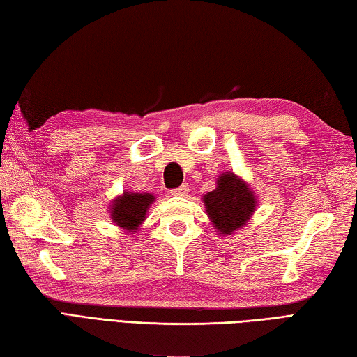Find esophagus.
Here are the masks:
<instances>
[{"label":"esophagus","mask_w":357,"mask_h":357,"mask_svg":"<svg viewBox=\"0 0 357 357\" xmlns=\"http://www.w3.org/2000/svg\"><path fill=\"white\" fill-rule=\"evenodd\" d=\"M190 192V186L183 183L182 186H178L177 190H172V196H188Z\"/></svg>","instance_id":"esophagus-1"}]
</instances>
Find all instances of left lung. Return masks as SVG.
I'll return each mask as SVG.
<instances>
[{"label": "left lung", "mask_w": 357, "mask_h": 357, "mask_svg": "<svg viewBox=\"0 0 357 357\" xmlns=\"http://www.w3.org/2000/svg\"><path fill=\"white\" fill-rule=\"evenodd\" d=\"M208 220L220 235H232L245 227L257 208V195L234 171L220 174L216 188L202 196Z\"/></svg>", "instance_id": "8db88e82"}]
</instances>
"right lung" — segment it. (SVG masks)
Wrapping results in <instances>:
<instances>
[{"label":"right lung","mask_w":357,"mask_h":357,"mask_svg":"<svg viewBox=\"0 0 357 357\" xmlns=\"http://www.w3.org/2000/svg\"><path fill=\"white\" fill-rule=\"evenodd\" d=\"M153 202L155 196L152 192L123 191L111 201L109 218L125 234H135L146 221L147 210Z\"/></svg>","instance_id":"1"}]
</instances>
